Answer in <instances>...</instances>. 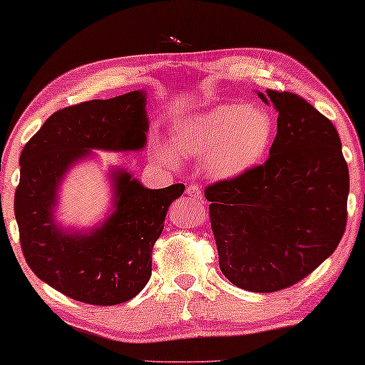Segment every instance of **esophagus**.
<instances>
[{
  "instance_id": "obj_1",
  "label": "esophagus",
  "mask_w": 365,
  "mask_h": 365,
  "mask_svg": "<svg viewBox=\"0 0 365 365\" xmlns=\"http://www.w3.org/2000/svg\"><path fill=\"white\" fill-rule=\"evenodd\" d=\"M186 194L190 197V199H197V200L204 197L200 186H197V184H189V186L186 187Z\"/></svg>"
}]
</instances>
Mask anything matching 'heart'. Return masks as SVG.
Segmentation results:
<instances>
[{"label": "heart", "instance_id": "obj_1", "mask_svg": "<svg viewBox=\"0 0 365 365\" xmlns=\"http://www.w3.org/2000/svg\"><path fill=\"white\" fill-rule=\"evenodd\" d=\"M273 118L257 105H217L178 123L171 130V145L186 158H205L215 178H236L259 163L273 139ZM166 143L157 145V158L176 168L179 160Z\"/></svg>", "mask_w": 365, "mask_h": 365}]
</instances>
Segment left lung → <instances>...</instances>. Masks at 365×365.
Returning a JSON list of instances; mask_svg holds the SVG:
<instances>
[{
    "label": "left lung",
    "mask_w": 365,
    "mask_h": 365,
    "mask_svg": "<svg viewBox=\"0 0 365 365\" xmlns=\"http://www.w3.org/2000/svg\"><path fill=\"white\" fill-rule=\"evenodd\" d=\"M259 97L278 111L270 157L205 189L220 270L237 288H288L328 259L344 235L349 171L330 119L296 93Z\"/></svg>",
    "instance_id": "8db88e82"
}]
</instances>
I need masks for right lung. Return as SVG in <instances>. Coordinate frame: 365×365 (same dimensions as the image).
Returning <instances> with one entry per match:
<instances>
[{"mask_svg": "<svg viewBox=\"0 0 365 365\" xmlns=\"http://www.w3.org/2000/svg\"><path fill=\"white\" fill-rule=\"evenodd\" d=\"M147 95L134 91L68 106L46 119L21 153L14 213L21 246L37 277L64 296L93 306L133 299L152 274V249L184 184L143 187L124 168L111 170V213L88 231L55 218L58 192L92 150L134 152L147 143Z\"/></svg>", "mask_w": 365, "mask_h": 365, "instance_id": "right-lung-1", "label": "right lung"}]
</instances>
